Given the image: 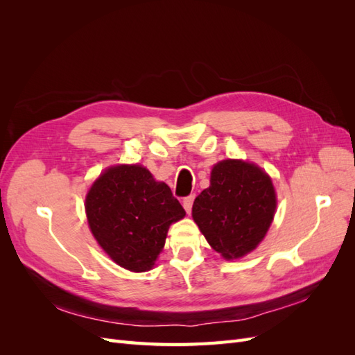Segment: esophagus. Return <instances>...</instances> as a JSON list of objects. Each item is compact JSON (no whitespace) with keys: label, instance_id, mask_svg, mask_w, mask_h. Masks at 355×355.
Masks as SVG:
<instances>
[{"label":"esophagus","instance_id":"34e87169","mask_svg":"<svg viewBox=\"0 0 355 355\" xmlns=\"http://www.w3.org/2000/svg\"><path fill=\"white\" fill-rule=\"evenodd\" d=\"M194 198H196V196H189V197L184 198V201H182V204H184V209H185V211H187L188 214H189L191 210H192V204H194Z\"/></svg>","mask_w":355,"mask_h":355}]
</instances>
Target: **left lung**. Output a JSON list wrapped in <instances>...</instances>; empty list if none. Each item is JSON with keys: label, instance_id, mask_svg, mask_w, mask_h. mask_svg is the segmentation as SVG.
Here are the masks:
<instances>
[{"label": "left lung", "instance_id": "8db88e82", "mask_svg": "<svg viewBox=\"0 0 355 355\" xmlns=\"http://www.w3.org/2000/svg\"><path fill=\"white\" fill-rule=\"evenodd\" d=\"M271 176L252 161L227 158L210 171V187L192 206V219L225 261L252 253L270 230L277 211Z\"/></svg>", "mask_w": 355, "mask_h": 355}]
</instances>
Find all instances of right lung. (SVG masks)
I'll return each mask as SVG.
<instances>
[{
	"instance_id": "obj_1",
	"label": "right lung",
	"mask_w": 355,
	"mask_h": 355,
	"mask_svg": "<svg viewBox=\"0 0 355 355\" xmlns=\"http://www.w3.org/2000/svg\"><path fill=\"white\" fill-rule=\"evenodd\" d=\"M84 209L101 249L132 272L153 270L170 225L187 214L168 185L137 163L106 167L85 194Z\"/></svg>"
}]
</instances>
